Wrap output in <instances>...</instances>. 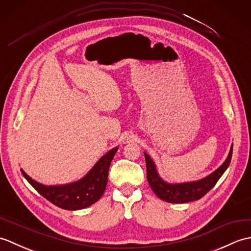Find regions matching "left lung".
Wrapping results in <instances>:
<instances>
[{
	"label": "left lung",
	"mask_w": 251,
	"mask_h": 251,
	"mask_svg": "<svg viewBox=\"0 0 251 251\" xmlns=\"http://www.w3.org/2000/svg\"><path fill=\"white\" fill-rule=\"evenodd\" d=\"M233 153V145L228 155L221 166L216 169L214 173L207 177L197 181L184 183H167L164 181L157 174L155 164L152 158L145 152L146 164H147V179L150 184L152 191L155 193L159 199L168 201L175 202V204H182V202H189L201 199L202 196L207 194L225 174L228 165L231 163Z\"/></svg>",
	"instance_id": "1"
}]
</instances>
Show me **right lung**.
Instances as JSON below:
<instances>
[{
	"mask_svg": "<svg viewBox=\"0 0 251 251\" xmlns=\"http://www.w3.org/2000/svg\"><path fill=\"white\" fill-rule=\"evenodd\" d=\"M119 148L112 149L95 164L87 175L78 181L62 185H44L32 179L23 169L21 174L26 181L57 207L67 210L84 209L94 202L100 200L104 193L106 183H108V174L110 164L113 159Z\"/></svg>",
	"mask_w": 251,
	"mask_h": 251,
	"instance_id": "right-lung-1",
	"label": "right lung"
}]
</instances>
